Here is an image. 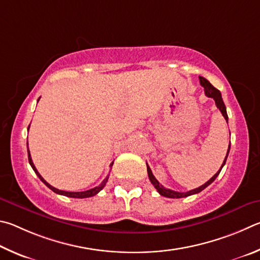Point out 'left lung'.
I'll list each match as a JSON object with an SVG mask.
<instances>
[{"label":"left lung","instance_id":"left-lung-1","mask_svg":"<svg viewBox=\"0 0 260 260\" xmlns=\"http://www.w3.org/2000/svg\"><path fill=\"white\" fill-rule=\"evenodd\" d=\"M199 79H200V83H201V85H202L203 88H204V93H206L207 97H209V98H213V100H215V103H216V106H217V108H219V111L221 112L222 116L225 117L226 122L229 121V116H227V112H226V106H225L224 102H222V98H221V93H220V91H219V90H217V89L215 88V86H213V85L210 83V82H209L207 79H204V77H202V76H199ZM230 148H231V143H230V145H229V149H227L226 157H225L224 162H222L221 168L225 166L226 160H227V156H229V153H230ZM146 165H147V163H146ZM221 168H220L219 170L217 171V174H216L215 176H213L212 178L209 179V180L207 181V183L204 184V185L200 186V187L195 188V189L188 190V192H183V193H181V192H175V190H172V189H169V188L163 187V186H162L160 183H158V181H157V179L155 178V177H154L153 172H152V170H151V168L148 167V165H147V174H148V178H149V180H151V183L153 184L154 187L156 188L157 192L162 195V197L170 198V199H181V198L189 197V195H193V194H198V193L201 192V190H203V189L206 188V187H208V186L210 185V184L212 183V181L217 178L218 175L220 174Z\"/></svg>","mask_w":260,"mask_h":260}]
</instances>
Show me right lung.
<instances>
[{
    "mask_svg": "<svg viewBox=\"0 0 260 260\" xmlns=\"http://www.w3.org/2000/svg\"><path fill=\"white\" fill-rule=\"evenodd\" d=\"M29 125H30V124H29ZM28 129H29V126H28ZM27 153H28V161H29V165H30V167H31V168H33V170L35 171V174L38 175V177H39V178L41 179V181H42V183H43L44 185H47L50 189L53 190V192H54V193H57V194L65 195V197H68V198H74V199H85V198H91V197H93V195L98 194V193L100 192V190H102V189L105 187V185H106L107 180H108V177H109V175L106 177V178H105V179L103 180V183H102V184H100L99 186H97V187L91 188V189H88V190H84V192H66V190L57 189V188H54L53 186H51L50 184H48L47 181H45V180L43 179V177L39 174V171L36 170V168H35L34 163H33V161H31V157H30V153H29V149H28V142H27ZM113 163H114V162H112V163H111V167L113 166Z\"/></svg>",
    "mask_w": 260,
    "mask_h": 260,
    "instance_id": "add662e5",
    "label": "right lung"
}]
</instances>
